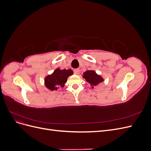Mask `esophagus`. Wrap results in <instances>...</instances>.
Masks as SVG:
<instances>
[{"label":"esophagus","mask_w":151,"mask_h":151,"mask_svg":"<svg viewBox=\"0 0 151 151\" xmlns=\"http://www.w3.org/2000/svg\"><path fill=\"white\" fill-rule=\"evenodd\" d=\"M74 73L76 74H79V73H80V69L79 68H76V69H74Z\"/></svg>","instance_id":"34e87169"}]
</instances>
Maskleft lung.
<instances>
[{"label": "left lung", "instance_id": "8db88e82", "mask_svg": "<svg viewBox=\"0 0 151 151\" xmlns=\"http://www.w3.org/2000/svg\"><path fill=\"white\" fill-rule=\"evenodd\" d=\"M83 74V78L90 84L92 89L94 88V86H96L104 81L103 77L101 76L98 75L94 70H87Z\"/></svg>", "mask_w": 151, "mask_h": 151}]
</instances>
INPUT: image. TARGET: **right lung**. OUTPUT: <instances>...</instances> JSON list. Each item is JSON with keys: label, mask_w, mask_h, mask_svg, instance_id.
Returning a JSON list of instances; mask_svg holds the SVG:
<instances>
[{"label": "right lung", "mask_w": 151, "mask_h": 151, "mask_svg": "<svg viewBox=\"0 0 151 151\" xmlns=\"http://www.w3.org/2000/svg\"><path fill=\"white\" fill-rule=\"evenodd\" d=\"M72 74L73 71L71 69L60 70L57 68L51 75H48L45 77V85L50 90L57 91L64 86L68 76Z\"/></svg>", "instance_id": "add662e5"}]
</instances>
